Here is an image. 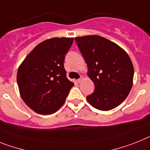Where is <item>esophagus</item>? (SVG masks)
<instances>
[{
    "label": "esophagus",
    "instance_id": "esophagus-1",
    "mask_svg": "<svg viewBox=\"0 0 150 150\" xmlns=\"http://www.w3.org/2000/svg\"><path fill=\"white\" fill-rule=\"evenodd\" d=\"M83 79H84V77H83V76H81V78H80V79H78V80H77L78 82H79V83H81V81H83Z\"/></svg>",
    "mask_w": 150,
    "mask_h": 150
}]
</instances>
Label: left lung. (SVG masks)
<instances>
[{"label":"left lung","instance_id":"left-lung-1","mask_svg":"<svg viewBox=\"0 0 150 150\" xmlns=\"http://www.w3.org/2000/svg\"><path fill=\"white\" fill-rule=\"evenodd\" d=\"M88 65V76L94 84V91L88 102L100 110L119 106L133 86L134 69L128 54L108 39L97 35L75 38Z\"/></svg>","mask_w":150,"mask_h":150}]
</instances>
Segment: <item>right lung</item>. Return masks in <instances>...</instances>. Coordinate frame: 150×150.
<instances>
[{"label":"right lung","mask_w":150,"mask_h":150,"mask_svg":"<svg viewBox=\"0 0 150 150\" xmlns=\"http://www.w3.org/2000/svg\"><path fill=\"white\" fill-rule=\"evenodd\" d=\"M73 40L66 37L44 40L19 66L17 81L21 96L37 114L47 115L57 111L74 86L64 68L65 56Z\"/></svg>","instance_id":"obj_1"}]
</instances>
